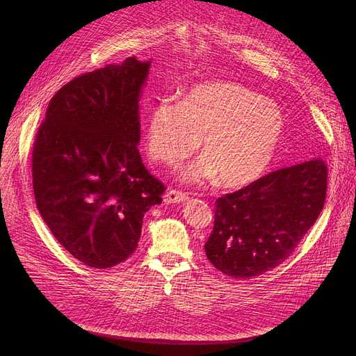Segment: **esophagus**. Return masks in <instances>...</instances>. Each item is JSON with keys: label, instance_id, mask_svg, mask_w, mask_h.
I'll return each mask as SVG.
<instances>
[{"label": "esophagus", "instance_id": "34e87169", "mask_svg": "<svg viewBox=\"0 0 356 356\" xmlns=\"http://www.w3.org/2000/svg\"><path fill=\"white\" fill-rule=\"evenodd\" d=\"M187 200H188V195L177 190H169L163 195V201L166 204H179V202H184Z\"/></svg>", "mask_w": 356, "mask_h": 356}]
</instances>
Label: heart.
Segmentation results:
<instances>
[{"label": "heart", "instance_id": "1", "mask_svg": "<svg viewBox=\"0 0 356 356\" xmlns=\"http://www.w3.org/2000/svg\"><path fill=\"white\" fill-rule=\"evenodd\" d=\"M284 134V118L270 99L232 81L191 87L180 103L162 98L146 124L149 156L172 168L198 149L201 156L180 172L190 184L220 180L242 188L264 176Z\"/></svg>", "mask_w": 356, "mask_h": 356}]
</instances>
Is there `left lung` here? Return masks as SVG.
<instances>
[{
	"instance_id": "obj_1",
	"label": "left lung",
	"mask_w": 356,
	"mask_h": 356,
	"mask_svg": "<svg viewBox=\"0 0 356 356\" xmlns=\"http://www.w3.org/2000/svg\"><path fill=\"white\" fill-rule=\"evenodd\" d=\"M325 193L327 166L316 158L220 197L204 245L209 261L234 279L269 272L316 224Z\"/></svg>"
}]
</instances>
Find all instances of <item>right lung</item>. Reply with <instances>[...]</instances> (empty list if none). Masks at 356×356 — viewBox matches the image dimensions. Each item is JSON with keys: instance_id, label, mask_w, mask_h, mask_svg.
Here are the masks:
<instances>
[{"instance_id": "right-lung-1", "label": "right lung", "mask_w": 356, "mask_h": 356, "mask_svg": "<svg viewBox=\"0 0 356 356\" xmlns=\"http://www.w3.org/2000/svg\"><path fill=\"white\" fill-rule=\"evenodd\" d=\"M150 60L128 58L83 74L50 99L32 155L40 217L84 265L107 269L138 246L165 186L145 169L139 99Z\"/></svg>"}]
</instances>
